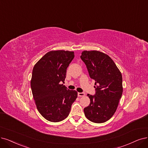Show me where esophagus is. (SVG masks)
<instances>
[{
  "mask_svg": "<svg viewBox=\"0 0 148 148\" xmlns=\"http://www.w3.org/2000/svg\"><path fill=\"white\" fill-rule=\"evenodd\" d=\"M77 95H78V96H79V97L84 96L85 95V94L84 93V92H78Z\"/></svg>",
  "mask_w": 148,
  "mask_h": 148,
  "instance_id": "esophagus-1",
  "label": "esophagus"
}]
</instances>
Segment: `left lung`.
Here are the masks:
<instances>
[{"label":"left lung","instance_id":"left-lung-1","mask_svg":"<svg viewBox=\"0 0 148 148\" xmlns=\"http://www.w3.org/2000/svg\"><path fill=\"white\" fill-rule=\"evenodd\" d=\"M80 58L85 63L90 78L95 80L96 92L95 95H87L90 103L84 108L85 115L93 123H105L115 113L121 97V73L113 60L99 51H83Z\"/></svg>","mask_w":148,"mask_h":148}]
</instances>
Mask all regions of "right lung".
<instances>
[{
	"label": "right lung",
	"mask_w": 148,
	"mask_h": 148,
	"mask_svg": "<svg viewBox=\"0 0 148 148\" xmlns=\"http://www.w3.org/2000/svg\"><path fill=\"white\" fill-rule=\"evenodd\" d=\"M74 57V52L52 51L34 66L31 89L38 112L51 122H59L69 115L77 92L63 84L66 69Z\"/></svg>",
	"instance_id": "right-lung-1"
}]
</instances>
